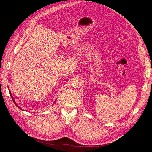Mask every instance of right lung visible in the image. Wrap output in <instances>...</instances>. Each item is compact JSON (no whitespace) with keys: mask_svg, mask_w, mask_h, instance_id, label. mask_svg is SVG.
Masks as SVG:
<instances>
[{"mask_svg":"<svg viewBox=\"0 0 152 152\" xmlns=\"http://www.w3.org/2000/svg\"><path fill=\"white\" fill-rule=\"evenodd\" d=\"M8 88H9V86H8ZM9 90V93H10V96H11V97H12V100H13V103H15V104L19 108V109H20L21 110H22V111H25V110H24L23 109H22V108L21 107H20L19 106H18L17 105V103H16V102L15 101V99H14V98H13V96H12V93H11V92H10V90ZM56 100H57V99H56V100L54 101V103H55V102H56Z\"/></svg>","mask_w":152,"mask_h":152,"instance_id":"obj_1","label":"right lung"}]
</instances>
